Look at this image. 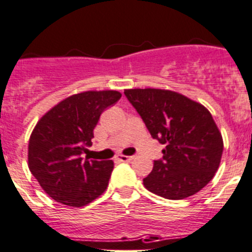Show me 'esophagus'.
<instances>
[{
    "instance_id": "34e87169",
    "label": "esophagus",
    "mask_w": 252,
    "mask_h": 252,
    "mask_svg": "<svg viewBox=\"0 0 252 252\" xmlns=\"http://www.w3.org/2000/svg\"><path fill=\"white\" fill-rule=\"evenodd\" d=\"M117 158H119L120 161H122V162H126V161L133 160V156H125V155H120Z\"/></svg>"
}]
</instances>
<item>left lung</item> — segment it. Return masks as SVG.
Wrapping results in <instances>:
<instances>
[{
  "mask_svg": "<svg viewBox=\"0 0 252 252\" xmlns=\"http://www.w3.org/2000/svg\"><path fill=\"white\" fill-rule=\"evenodd\" d=\"M125 94L151 136L165 145L144 186L151 192L182 200L204 189L215 176L223 141L210 111L179 92L130 89Z\"/></svg>",
  "mask_w": 252,
  "mask_h": 252,
  "instance_id": "1",
  "label": "left lung"
}]
</instances>
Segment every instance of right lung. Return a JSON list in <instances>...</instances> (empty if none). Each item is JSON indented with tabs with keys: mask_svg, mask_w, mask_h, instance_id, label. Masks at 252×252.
I'll use <instances>...</instances> for the list:
<instances>
[{
	"mask_svg": "<svg viewBox=\"0 0 252 252\" xmlns=\"http://www.w3.org/2000/svg\"><path fill=\"white\" fill-rule=\"evenodd\" d=\"M114 90L86 91L64 98L34 126L29 142V168L55 201L72 207L90 204L107 189L114 161L82 158L103 110L116 103Z\"/></svg>",
	"mask_w": 252,
	"mask_h": 252,
	"instance_id": "1",
	"label": "right lung"
}]
</instances>
